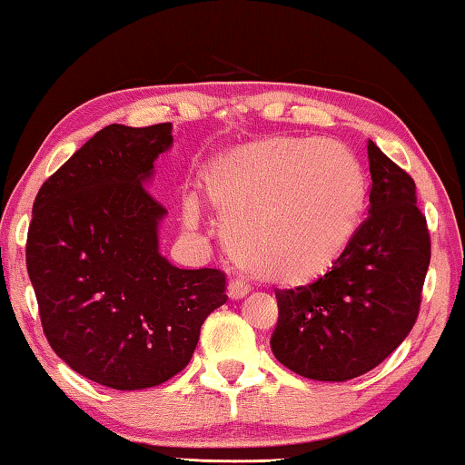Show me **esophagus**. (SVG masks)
<instances>
[{
    "label": "esophagus",
    "instance_id": "34e87169",
    "mask_svg": "<svg viewBox=\"0 0 465 465\" xmlns=\"http://www.w3.org/2000/svg\"><path fill=\"white\" fill-rule=\"evenodd\" d=\"M227 297H230L232 301H240L246 297V289L238 282H230L227 284Z\"/></svg>",
    "mask_w": 465,
    "mask_h": 465
}]
</instances>
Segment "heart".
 <instances>
[{
    "mask_svg": "<svg viewBox=\"0 0 465 465\" xmlns=\"http://www.w3.org/2000/svg\"><path fill=\"white\" fill-rule=\"evenodd\" d=\"M202 195L223 223L227 252L248 276L305 289L329 276L354 244L366 181L337 143L273 136L214 160L202 174ZM181 213L195 230V202H183Z\"/></svg>",
    "mask_w": 465,
    "mask_h": 465,
    "instance_id": "obj_1",
    "label": "heart"
}]
</instances>
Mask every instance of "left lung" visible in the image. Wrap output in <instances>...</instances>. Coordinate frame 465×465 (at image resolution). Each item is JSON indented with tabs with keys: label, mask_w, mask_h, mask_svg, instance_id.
Listing matches in <instances>:
<instances>
[{
	"label": "left lung",
	"mask_w": 465,
	"mask_h": 465,
	"mask_svg": "<svg viewBox=\"0 0 465 465\" xmlns=\"http://www.w3.org/2000/svg\"><path fill=\"white\" fill-rule=\"evenodd\" d=\"M369 217L320 282L280 291L270 339L278 362L316 381H348L381 364L413 329L430 265L415 181L369 141Z\"/></svg>",
	"instance_id": "obj_1"
}]
</instances>
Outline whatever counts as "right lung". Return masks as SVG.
<instances>
[{
	"label": "right lung",
	"mask_w": 465,
	"mask_h": 465,
	"mask_svg": "<svg viewBox=\"0 0 465 465\" xmlns=\"http://www.w3.org/2000/svg\"><path fill=\"white\" fill-rule=\"evenodd\" d=\"M173 124H111L39 189L27 272L61 361L114 390H145L185 369L200 329L227 301L225 273L181 270L160 252L166 208L147 192Z\"/></svg>",
	"instance_id": "1"
}]
</instances>
